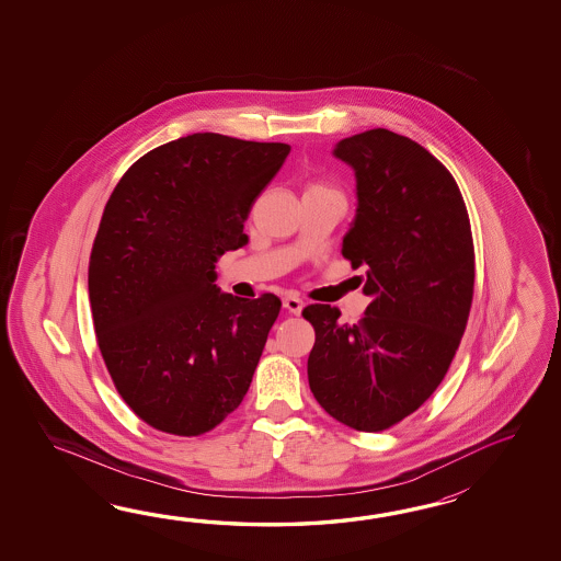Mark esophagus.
Wrapping results in <instances>:
<instances>
[{
    "mask_svg": "<svg viewBox=\"0 0 561 561\" xmlns=\"http://www.w3.org/2000/svg\"><path fill=\"white\" fill-rule=\"evenodd\" d=\"M283 307H285L290 314H300V310L305 307V302L297 297H286L285 300H283Z\"/></svg>",
    "mask_w": 561,
    "mask_h": 561,
    "instance_id": "esophagus-1",
    "label": "esophagus"
}]
</instances>
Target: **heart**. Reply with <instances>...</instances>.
<instances>
[{
  "instance_id": "1",
  "label": "heart",
  "mask_w": 561,
  "mask_h": 561,
  "mask_svg": "<svg viewBox=\"0 0 561 561\" xmlns=\"http://www.w3.org/2000/svg\"><path fill=\"white\" fill-rule=\"evenodd\" d=\"M307 191H333V188H331L329 184H324V182H319V180H314V182H309Z\"/></svg>"
}]
</instances>
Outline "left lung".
<instances>
[{
  "instance_id": "left-lung-1",
  "label": "left lung",
  "mask_w": 561,
  "mask_h": 561,
  "mask_svg": "<svg viewBox=\"0 0 561 561\" xmlns=\"http://www.w3.org/2000/svg\"><path fill=\"white\" fill-rule=\"evenodd\" d=\"M355 168L358 208L343 256L367 268L369 307L357 324L309 305L310 391L346 427L389 430L415 413L451 367L466 333L476 252L451 172L411 138L385 128L336 144Z\"/></svg>"
}]
</instances>
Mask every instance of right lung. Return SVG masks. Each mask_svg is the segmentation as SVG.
<instances>
[{"instance_id":"right-lung-1","label":"right lung","mask_w":561,"mask_h":561,"mask_svg":"<svg viewBox=\"0 0 561 561\" xmlns=\"http://www.w3.org/2000/svg\"><path fill=\"white\" fill-rule=\"evenodd\" d=\"M290 146L215 131L138 158L107 198L88 290L95 341L124 403L150 427L198 437L242 403L280 298L220 295L216 263Z\"/></svg>"}]
</instances>
